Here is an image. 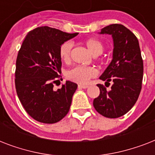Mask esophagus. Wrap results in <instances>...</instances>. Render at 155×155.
<instances>
[{
	"instance_id": "esophagus-1",
	"label": "esophagus",
	"mask_w": 155,
	"mask_h": 155,
	"mask_svg": "<svg viewBox=\"0 0 155 155\" xmlns=\"http://www.w3.org/2000/svg\"><path fill=\"white\" fill-rule=\"evenodd\" d=\"M88 87H89L88 85H82V84L78 85V87H79V88H87Z\"/></svg>"
}]
</instances>
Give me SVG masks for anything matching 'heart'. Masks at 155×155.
<instances>
[{
    "instance_id": "b5f03b06",
    "label": "heart",
    "mask_w": 155,
    "mask_h": 155,
    "mask_svg": "<svg viewBox=\"0 0 155 155\" xmlns=\"http://www.w3.org/2000/svg\"><path fill=\"white\" fill-rule=\"evenodd\" d=\"M84 44L94 55H99L103 52L104 45L97 38H87L84 41ZM72 42L67 41L62 43L59 47V56L62 60L66 63L70 62L72 51ZM97 70L92 66H75L66 72L67 79L80 84H86L91 79L96 77Z\"/></svg>"
}]
</instances>
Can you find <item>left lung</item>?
<instances>
[{"mask_svg": "<svg viewBox=\"0 0 155 155\" xmlns=\"http://www.w3.org/2000/svg\"><path fill=\"white\" fill-rule=\"evenodd\" d=\"M101 34L113 36V60L100 79L113 83L110 91L97 84L99 97L93 101L95 109L108 118L120 117L133 108L138 99L143 78V60L137 37L120 24L101 29Z\"/></svg>", "mask_w": 155, "mask_h": 155, "instance_id": "left-lung-1", "label": "left lung"}]
</instances>
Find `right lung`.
<instances>
[{
	"instance_id": "obj_1",
	"label": "right lung",
	"mask_w": 155,
	"mask_h": 155,
	"mask_svg": "<svg viewBox=\"0 0 155 155\" xmlns=\"http://www.w3.org/2000/svg\"><path fill=\"white\" fill-rule=\"evenodd\" d=\"M78 33L68 34L49 26L28 33L16 60L15 87L26 113L39 122L53 124L62 120L70 109L77 88L67 81L57 91L54 84L62 77L59 47Z\"/></svg>"
}]
</instances>
